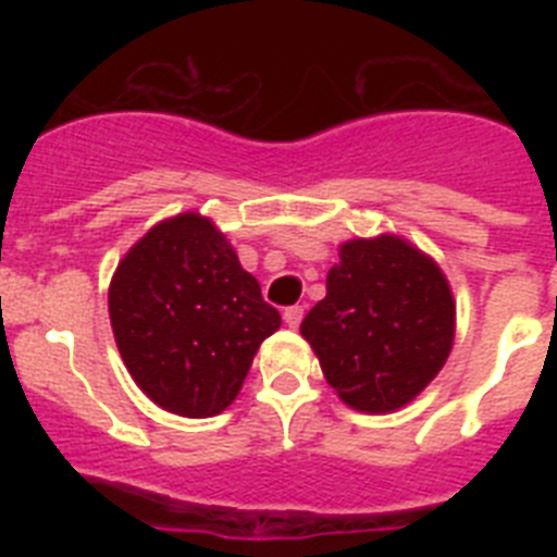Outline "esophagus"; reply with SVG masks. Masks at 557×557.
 Listing matches in <instances>:
<instances>
[{
	"instance_id": "obj_1",
	"label": "esophagus",
	"mask_w": 557,
	"mask_h": 557,
	"mask_svg": "<svg viewBox=\"0 0 557 557\" xmlns=\"http://www.w3.org/2000/svg\"><path fill=\"white\" fill-rule=\"evenodd\" d=\"M301 321H304V307H298V304H295V307L284 309V323H287L289 329H298L301 326Z\"/></svg>"
}]
</instances>
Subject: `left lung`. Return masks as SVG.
Listing matches in <instances>:
<instances>
[{
    "label": "left lung",
    "instance_id": "8db88e82",
    "mask_svg": "<svg viewBox=\"0 0 557 557\" xmlns=\"http://www.w3.org/2000/svg\"><path fill=\"white\" fill-rule=\"evenodd\" d=\"M323 376L362 412H391L430 385L455 337V301L430 256L398 236L351 239L326 298L301 323Z\"/></svg>",
    "mask_w": 557,
    "mask_h": 557
}]
</instances>
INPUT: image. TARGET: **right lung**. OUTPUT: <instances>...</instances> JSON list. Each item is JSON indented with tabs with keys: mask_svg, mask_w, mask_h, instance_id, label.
Listing matches in <instances>:
<instances>
[{
	"mask_svg": "<svg viewBox=\"0 0 557 557\" xmlns=\"http://www.w3.org/2000/svg\"><path fill=\"white\" fill-rule=\"evenodd\" d=\"M108 312L133 382L186 418L223 412L256 348L282 326L228 239L195 211L152 225L127 250Z\"/></svg>",
	"mask_w": 557,
	"mask_h": 557,
	"instance_id": "right-lung-1",
	"label": "right lung"
}]
</instances>
